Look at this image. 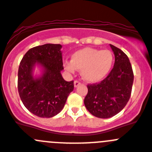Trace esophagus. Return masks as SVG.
I'll list each match as a JSON object with an SVG mask.
<instances>
[{
  "mask_svg": "<svg viewBox=\"0 0 152 152\" xmlns=\"http://www.w3.org/2000/svg\"><path fill=\"white\" fill-rule=\"evenodd\" d=\"M74 85H75V88H77L78 87L79 85H80V82L78 81V80H75V82H74Z\"/></svg>",
  "mask_w": 152,
  "mask_h": 152,
  "instance_id": "1",
  "label": "esophagus"
}]
</instances>
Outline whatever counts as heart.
Listing matches in <instances>:
<instances>
[{
	"label": "heart",
	"instance_id": "heart-1",
	"mask_svg": "<svg viewBox=\"0 0 152 152\" xmlns=\"http://www.w3.org/2000/svg\"><path fill=\"white\" fill-rule=\"evenodd\" d=\"M114 61L113 55L109 50L84 48L75 52L72 61L64 62V68L74 73L80 70L83 79L90 83L100 81L110 72Z\"/></svg>",
	"mask_w": 152,
	"mask_h": 152
}]
</instances>
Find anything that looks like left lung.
<instances>
[{"label":"left lung","mask_w":152,"mask_h":152,"mask_svg":"<svg viewBox=\"0 0 152 152\" xmlns=\"http://www.w3.org/2000/svg\"><path fill=\"white\" fill-rule=\"evenodd\" d=\"M115 56L111 72L100 83L88 84L84 105L93 116L110 118L126 107L131 96L134 75L128 56L117 47L110 45Z\"/></svg>","instance_id":"8db88e82"}]
</instances>
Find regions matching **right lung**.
Returning a JSON list of instances; mask_svg holds the SVG:
<instances>
[{"instance_id":"add662e5","label":"right lung","mask_w":152,"mask_h":152,"mask_svg":"<svg viewBox=\"0 0 152 152\" xmlns=\"http://www.w3.org/2000/svg\"><path fill=\"white\" fill-rule=\"evenodd\" d=\"M61 45L45 44L33 47L24 55L18 70L17 88L23 105L30 113L42 118L59 113L74 90V81L64 80ZM39 64L44 68L41 77L34 79L33 67Z\"/></svg>"}]
</instances>
